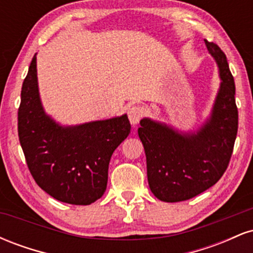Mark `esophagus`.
<instances>
[{
    "instance_id": "34e87169",
    "label": "esophagus",
    "mask_w": 253,
    "mask_h": 253,
    "mask_svg": "<svg viewBox=\"0 0 253 253\" xmlns=\"http://www.w3.org/2000/svg\"><path fill=\"white\" fill-rule=\"evenodd\" d=\"M144 115H145V109L140 106H133L128 109V119L133 126L138 125L139 121L144 118Z\"/></svg>"
}]
</instances>
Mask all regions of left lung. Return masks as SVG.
Here are the masks:
<instances>
[{
	"instance_id": "left-lung-1",
	"label": "left lung",
	"mask_w": 253,
	"mask_h": 253,
	"mask_svg": "<svg viewBox=\"0 0 253 253\" xmlns=\"http://www.w3.org/2000/svg\"><path fill=\"white\" fill-rule=\"evenodd\" d=\"M205 42L221 78L211 118L196 133L187 134L146 118L138 128L150 189L164 202L185 201L210 189L222 177L233 152L238 132L234 80L221 48Z\"/></svg>"
}]
</instances>
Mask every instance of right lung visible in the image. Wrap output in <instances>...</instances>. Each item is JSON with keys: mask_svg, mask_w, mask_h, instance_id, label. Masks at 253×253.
Returning a JSON list of instances; mask_svg holds the SVG:
<instances>
[{"mask_svg": "<svg viewBox=\"0 0 253 253\" xmlns=\"http://www.w3.org/2000/svg\"><path fill=\"white\" fill-rule=\"evenodd\" d=\"M17 132L37 184L58 201L86 206L106 191L110 157L128 136L130 124L125 114L78 126H59L43 112L34 56L22 83Z\"/></svg>", "mask_w": 253, "mask_h": 253, "instance_id": "obj_1", "label": "right lung"}]
</instances>
